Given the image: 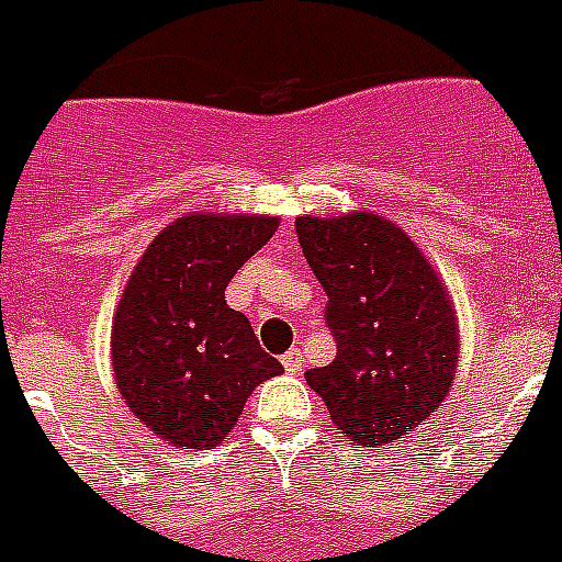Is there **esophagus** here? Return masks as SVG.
I'll list each match as a JSON object with an SVG mask.
<instances>
[{
	"mask_svg": "<svg viewBox=\"0 0 562 562\" xmlns=\"http://www.w3.org/2000/svg\"><path fill=\"white\" fill-rule=\"evenodd\" d=\"M282 367H285L289 375H300L303 372V349H289L282 355Z\"/></svg>",
	"mask_w": 562,
	"mask_h": 562,
	"instance_id": "1",
	"label": "esophagus"
}]
</instances>
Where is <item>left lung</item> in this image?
Segmentation results:
<instances>
[{"mask_svg":"<svg viewBox=\"0 0 562 562\" xmlns=\"http://www.w3.org/2000/svg\"><path fill=\"white\" fill-rule=\"evenodd\" d=\"M296 239L326 291L337 344L305 372L355 445L404 439L453 386L459 326L445 282L398 225L375 213L300 216Z\"/></svg>","mask_w":562,"mask_h":562,"instance_id":"8db88e82","label":"left lung"}]
</instances>
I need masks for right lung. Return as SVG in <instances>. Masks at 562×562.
<instances>
[{"label": "right lung", "instance_id": "obj_1", "mask_svg": "<svg viewBox=\"0 0 562 562\" xmlns=\"http://www.w3.org/2000/svg\"><path fill=\"white\" fill-rule=\"evenodd\" d=\"M277 225L250 213H187L132 271L112 321V369L132 415L167 445L225 441L254 386L282 372L225 300L227 282Z\"/></svg>", "mask_w": 562, "mask_h": 562}]
</instances>
